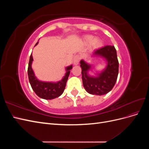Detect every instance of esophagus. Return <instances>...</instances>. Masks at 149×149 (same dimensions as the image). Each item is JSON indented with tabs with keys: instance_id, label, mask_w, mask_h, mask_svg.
I'll return each mask as SVG.
<instances>
[{
	"instance_id": "esophagus-1",
	"label": "esophagus",
	"mask_w": 149,
	"mask_h": 149,
	"mask_svg": "<svg viewBox=\"0 0 149 149\" xmlns=\"http://www.w3.org/2000/svg\"><path fill=\"white\" fill-rule=\"evenodd\" d=\"M80 56L79 55H76L73 58V65H78L79 60H80Z\"/></svg>"
}]
</instances>
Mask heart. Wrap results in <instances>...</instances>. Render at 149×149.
I'll return each instance as SVG.
<instances>
[{
	"mask_svg": "<svg viewBox=\"0 0 149 149\" xmlns=\"http://www.w3.org/2000/svg\"><path fill=\"white\" fill-rule=\"evenodd\" d=\"M84 42L86 44L91 43V46L94 48H98L101 45V40L99 38H94L91 35H86L83 38Z\"/></svg>",
	"mask_w": 149,
	"mask_h": 149,
	"instance_id": "obj_1",
	"label": "heart"
}]
</instances>
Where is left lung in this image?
<instances>
[{"instance_id":"8db88e82","label":"left lung","mask_w":149,"mask_h":149,"mask_svg":"<svg viewBox=\"0 0 149 149\" xmlns=\"http://www.w3.org/2000/svg\"><path fill=\"white\" fill-rule=\"evenodd\" d=\"M92 57L99 56L106 62V66L101 71H95L94 75L89 74L93 71L92 65L83 60L80 61L83 86L88 93L94 95H104L113 88L118 78L119 62L114 46L107 45L94 50Z\"/></svg>"}]
</instances>
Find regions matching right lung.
<instances>
[{
	"label": "right lung",
	"instance_id": "1",
	"mask_svg": "<svg viewBox=\"0 0 149 149\" xmlns=\"http://www.w3.org/2000/svg\"><path fill=\"white\" fill-rule=\"evenodd\" d=\"M38 43V42L35 44V47L37 45ZM33 61V59L31 53L29 63L28 76L31 88L36 94L40 98L47 100H53L60 96L64 92L67 80L70 73V70L72 69V65L66 67L65 74L61 80L56 82L43 81L39 80L35 75L34 71L31 67Z\"/></svg>",
	"mask_w": 149,
	"mask_h": 149
}]
</instances>
